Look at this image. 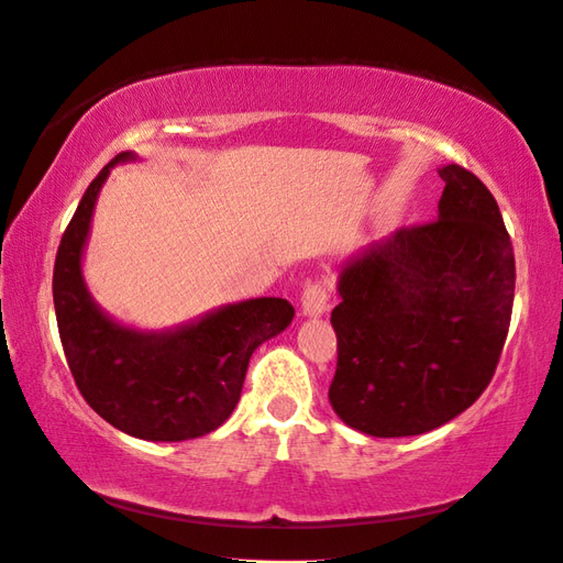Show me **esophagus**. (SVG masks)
Instances as JSON below:
<instances>
[{"label": "esophagus", "mask_w": 563, "mask_h": 563, "mask_svg": "<svg viewBox=\"0 0 563 563\" xmlns=\"http://www.w3.org/2000/svg\"><path fill=\"white\" fill-rule=\"evenodd\" d=\"M328 301H331V289H328L325 279H316L303 286L301 306L306 316H321L328 311Z\"/></svg>", "instance_id": "1"}]
</instances>
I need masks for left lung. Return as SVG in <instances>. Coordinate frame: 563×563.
<instances>
[{
  "instance_id": "left-lung-1",
  "label": "left lung",
  "mask_w": 563,
  "mask_h": 563,
  "mask_svg": "<svg viewBox=\"0 0 563 563\" xmlns=\"http://www.w3.org/2000/svg\"><path fill=\"white\" fill-rule=\"evenodd\" d=\"M439 218L401 228L341 272L328 399L369 437H417L459 417L495 375L515 301V252L478 176L443 166Z\"/></svg>"
}]
</instances>
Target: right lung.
Wrapping results in <instances>:
<instances>
[{
    "label": "right lung",
    "instance_id": "1",
    "mask_svg": "<svg viewBox=\"0 0 563 563\" xmlns=\"http://www.w3.org/2000/svg\"><path fill=\"white\" fill-rule=\"evenodd\" d=\"M117 154L85 190L53 267V306L82 399L130 437L186 441L216 431L238 407L254 350L282 333L294 306L277 296L230 303L168 333H140L104 316L85 289L80 254L95 200Z\"/></svg>",
    "mask_w": 563,
    "mask_h": 563
}]
</instances>
